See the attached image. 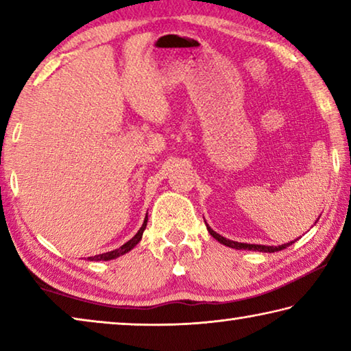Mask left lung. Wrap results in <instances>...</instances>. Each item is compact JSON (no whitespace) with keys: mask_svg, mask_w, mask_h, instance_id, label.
I'll use <instances>...</instances> for the list:
<instances>
[{"mask_svg":"<svg viewBox=\"0 0 351 351\" xmlns=\"http://www.w3.org/2000/svg\"><path fill=\"white\" fill-rule=\"evenodd\" d=\"M319 219V218H317ZM207 226V230H209V234L215 239L217 241L221 243V245L228 246V247H232V249H241V251H260V252H277V251H282V249H287L288 246L293 245L295 241H289V243H285V245H278V246H265V245H251V243H239V241H234V240H229V239H224L223 235L217 234L215 230L210 229V226L206 223Z\"/></svg>","mask_w":351,"mask_h":351,"instance_id":"left-lung-1","label":"left lung"}]
</instances>
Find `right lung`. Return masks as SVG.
Returning a JSON list of instances; mask_svg holds the SVG:
<instances>
[{"label": "right lung", "mask_w": 351, "mask_h": 351, "mask_svg": "<svg viewBox=\"0 0 351 351\" xmlns=\"http://www.w3.org/2000/svg\"><path fill=\"white\" fill-rule=\"evenodd\" d=\"M147 221H148V217L145 215L144 223H142L141 229L138 230V234H136L132 240H128V241L125 243V245H122L121 247L114 249V251L94 255V257H88V260H90V261H100V260H102V261H108V260H114V258H117V257H121V255L130 252V251H132V249L142 240V234H144V230H145V228H147Z\"/></svg>", "instance_id": "obj_1"}]
</instances>
